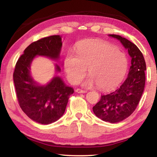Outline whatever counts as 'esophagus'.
I'll return each mask as SVG.
<instances>
[{
	"label": "esophagus",
	"instance_id": "34e87169",
	"mask_svg": "<svg viewBox=\"0 0 157 157\" xmlns=\"http://www.w3.org/2000/svg\"><path fill=\"white\" fill-rule=\"evenodd\" d=\"M75 91L77 93H79V94H85V93H86V91H85V90H82L80 89H77L75 90Z\"/></svg>",
	"mask_w": 157,
	"mask_h": 157
}]
</instances>
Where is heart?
Returning a JSON list of instances; mask_svg holds the SVG:
<instances>
[{
  "instance_id": "heart-1",
  "label": "heart",
  "mask_w": 157,
  "mask_h": 157,
  "mask_svg": "<svg viewBox=\"0 0 157 157\" xmlns=\"http://www.w3.org/2000/svg\"><path fill=\"white\" fill-rule=\"evenodd\" d=\"M76 52L77 56L68 54L63 63L71 83H79L86 75L87 68L90 76L84 84H97L105 91L115 88L125 76L128 59L124 52L113 45L102 41H90L78 46Z\"/></svg>"
}]
</instances>
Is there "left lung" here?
Here are the masks:
<instances>
[{
	"label": "left lung",
	"mask_w": 157,
	"mask_h": 157,
	"mask_svg": "<svg viewBox=\"0 0 157 157\" xmlns=\"http://www.w3.org/2000/svg\"><path fill=\"white\" fill-rule=\"evenodd\" d=\"M109 35L120 41L128 50L131 66L123 84L115 91L101 95L93 111L101 120L116 123L129 117L139 105L145 88L146 64L142 52L134 44L121 36Z\"/></svg>",
	"instance_id": "8db88e82"
}]
</instances>
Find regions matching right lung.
Returning a JSON list of instances; mask_svg holds the SVG:
<instances>
[{"label": "right lung", "mask_w": 157, "mask_h": 157, "mask_svg": "<svg viewBox=\"0 0 157 157\" xmlns=\"http://www.w3.org/2000/svg\"><path fill=\"white\" fill-rule=\"evenodd\" d=\"M62 37L52 35L34 41L18 59L13 74L16 93L21 109L32 120L42 124L57 121L64 113L68 98L74 90L60 77H54L46 85H39L31 77L30 65L37 55L52 59L59 58ZM55 70L60 72L57 64Z\"/></svg>", "instance_id": "add662e5"}]
</instances>
